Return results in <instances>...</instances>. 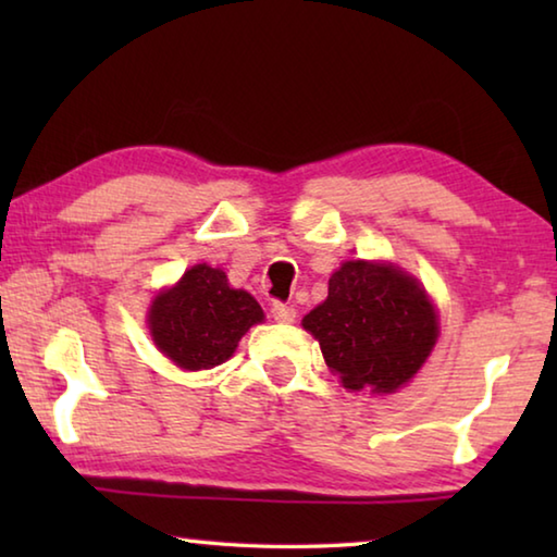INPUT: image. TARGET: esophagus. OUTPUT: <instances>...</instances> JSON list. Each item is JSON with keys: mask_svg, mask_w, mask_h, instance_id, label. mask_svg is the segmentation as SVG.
I'll return each instance as SVG.
<instances>
[{"mask_svg": "<svg viewBox=\"0 0 557 557\" xmlns=\"http://www.w3.org/2000/svg\"><path fill=\"white\" fill-rule=\"evenodd\" d=\"M270 314L280 324H292V322H295V317H297V309L292 305H285V301H275V305H272V309H270Z\"/></svg>", "mask_w": 557, "mask_h": 557, "instance_id": "34e87169", "label": "esophagus"}]
</instances>
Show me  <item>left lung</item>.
<instances>
[{
    "mask_svg": "<svg viewBox=\"0 0 557 557\" xmlns=\"http://www.w3.org/2000/svg\"><path fill=\"white\" fill-rule=\"evenodd\" d=\"M301 326L348 391H398L437 342V314L425 289L383 262H344L329 280V297Z\"/></svg>",
    "mask_w": 557,
    "mask_h": 557,
    "instance_id": "1",
    "label": "left lung"
}]
</instances>
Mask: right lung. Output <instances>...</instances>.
Returning <instances> with one entry per match:
<instances>
[{"instance_id": "add662e5", "label": "right lung", "mask_w": 557, "mask_h": 557, "mask_svg": "<svg viewBox=\"0 0 557 557\" xmlns=\"http://www.w3.org/2000/svg\"><path fill=\"white\" fill-rule=\"evenodd\" d=\"M262 309L245 289H233L219 268L194 265L149 309V332L159 351L186 371L213 369L233 356Z\"/></svg>"}]
</instances>
